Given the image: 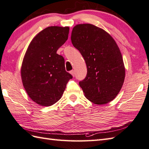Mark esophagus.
<instances>
[{"instance_id":"1","label":"esophagus","mask_w":149,"mask_h":149,"mask_svg":"<svg viewBox=\"0 0 149 149\" xmlns=\"http://www.w3.org/2000/svg\"><path fill=\"white\" fill-rule=\"evenodd\" d=\"M70 73L72 74V75L73 77H75V72L74 70H71L70 72Z\"/></svg>"}]
</instances>
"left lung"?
I'll list each match as a JSON object with an SVG mask.
<instances>
[{"label": "left lung", "mask_w": 149, "mask_h": 149, "mask_svg": "<svg viewBox=\"0 0 149 149\" xmlns=\"http://www.w3.org/2000/svg\"><path fill=\"white\" fill-rule=\"evenodd\" d=\"M71 41L86 64V77L79 83L85 97L98 105L111 102L121 90L125 74L115 41L105 31L90 24L73 28Z\"/></svg>", "instance_id": "1"}]
</instances>
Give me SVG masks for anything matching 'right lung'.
<instances>
[{"mask_svg": "<svg viewBox=\"0 0 149 149\" xmlns=\"http://www.w3.org/2000/svg\"><path fill=\"white\" fill-rule=\"evenodd\" d=\"M68 27L51 26L31 41L22 62L24 87L34 102L50 106L61 99L72 75L65 70V59L57 50L68 39Z\"/></svg>", "mask_w": 149, "mask_h": 149, "instance_id": "1", "label": "right lung"}]
</instances>
